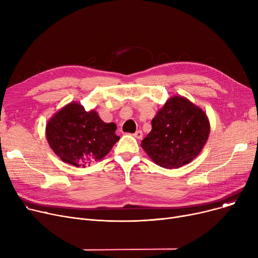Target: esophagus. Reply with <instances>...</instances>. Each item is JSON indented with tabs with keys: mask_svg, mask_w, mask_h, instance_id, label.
<instances>
[{
	"mask_svg": "<svg viewBox=\"0 0 258 258\" xmlns=\"http://www.w3.org/2000/svg\"><path fill=\"white\" fill-rule=\"evenodd\" d=\"M134 137H135V138H137V139H142V137H143V133H142V131H137L136 133L134 134Z\"/></svg>",
	"mask_w": 258,
	"mask_h": 258,
	"instance_id": "esophagus-1",
	"label": "esophagus"
}]
</instances>
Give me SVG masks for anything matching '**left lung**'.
Wrapping results in <instances>:
<instances>
[{
	"label": "left lung",
	"instance_id": "left-lung-1",
	"mask_svg": "<svg viewBox=\"0 0 258 258\" xmlns=\"http://www.w3.org/2000/svg\"><path fill=\"white\" fill-rule=\"evenodd\" d=\"M209 133L205 112L187 98L173 96L152 120V131L141 146L157 165L179 168L201 153Z\"/></svg>",
	"mask_w": 258,
	"mask_h": 258
}]
</instances>
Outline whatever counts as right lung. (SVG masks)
I'll return each instance as SVG.
<instances>
[{
	"instance_id": "1",
	"label": "right lung",
	"mask_w": 258,
	"mask_h": 258,
	"mask_svg": "<svg viewBox=\"0 0 258 258\" xmlns=\"http://www.w3.org/2000/svg\"><path fill=\"white\" fill-rule=\"evenodd\" d=\"M113 122L105 123L96 111L71 102L54 115L46 125V137L52 151L74 166L90 165L106 156L120 139Z\"/></svg>"
}]
</instances>
